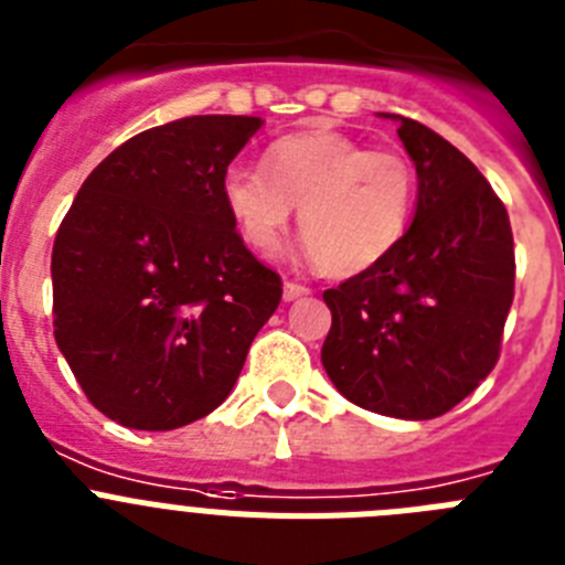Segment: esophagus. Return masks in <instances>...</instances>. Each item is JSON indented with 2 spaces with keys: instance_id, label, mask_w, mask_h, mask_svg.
Instances as JSON below:
<instances>
[{
  "instance_id": "1",
  "label": "esophagus",
  "mask_w": 565,
  "mask_h": 565,
  "mask_svg": "<svg viewBox=\"0 0 565 565\" xmlns=\"http://www.w3.org/2000/svg\"><path fill=\"white\" fill-rule=\"evenodd\" d=\"M310 296V287H303L298 281H284V301H296V298Z\"/></svg>"
}]
</instances>
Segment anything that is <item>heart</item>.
<instances>
[{
  "mask_svg": "<svg viewBox=\"0 0 565 565\" xmlns=\"http://www.w3.org/2000/svg\"><path fill=\"white\" fill-rule=\"evenodd\" d=\"M264 169L267 174L233 164L222 179L230 218L258 253H276L292 207H301L303 244L330 276L364 273L404 242L418 175L398 150H370L335 130H310L273 141Z\"/></svg>",
  "mask_w": 565,
  "mask_h": 565,
  "instance_id": "obj_1",
  "label": "heart"
}]
</instances>
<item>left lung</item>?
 Returning <instances> with one entry per match:
<instances>
[{"label":"left lung","mask_w":565,"mask_h":565,"mask_svg":"<svg viewBox=\"0 0 565 565\" xmlns=\"http://www.w3.org/2000/svg\"><path fill=\"white\" fill-rule=\"evenodd\" d=\"M398 136L418 170L404 242L323 292L332 310L323 370L361 409L438 418L494 370L514 298V238L503 201L472 161L415 119Z\"/></svg>","instance_id":"left-lung-1"}]
</instances>
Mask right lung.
<instances>
[{"mask_svg":"<svg viewBox=\"0 0 565 565\" xmlns=\"http://www.w3.org/2000/svg\"><path fill=\"white\" fill-rule=\"evenodd\" d=\"M258 116H188L127 139L85 179L53 242V335L87 401L130 429L204 418L281 303L222 179Z\"/></svg>","mask_w":565,"mask_h":565,"instance_id":"add662e5","label":"right lung"}]
</instances>
